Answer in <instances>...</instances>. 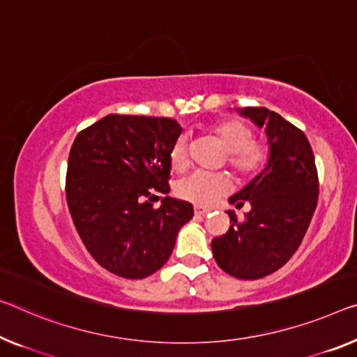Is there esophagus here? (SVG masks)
<instances>
[{
    "label": "esophagus",
    "mask_w": 357,
    "mask_h": 357,
    "mask_svg": "<svg viewBox=\"0 0 357 357\" xmlns=\"http://www.w3.org/2000/svg\"><path fill=\"white\" fill-rule=\"evenodd\" d=\"M211 211L209 209H206V207H201V206H196L195 207V213L196 215H199V217H204L206 213H209Z\"/></svg>",
    "instance_id": "obj_1"
}]
</instances>
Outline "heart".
I'll return each instance as SVG.
<instances>
[{
	"mask_svg": "<svg viewBox=\"0 0 357 357\" xmlns=\"http://www.w3.org/2000/svg\"><path fill=\"white\" fill-rule=\"evenodd\" d=\"M211 135L227 150V164L241 178H252L260 174L268 161V151L254 139V129L241 119H227L211 128ZM171 166L182 172L190 166L188 137L180 134L171 146ZM231 190V178L225 172H193L178 180L175 193L197 206H211Z\"/></svg>",
	"mask_w": 357,
	"mask_h": 357,
	"instance_id": "obj_1",
	"label": "heart"
}]
</instances>
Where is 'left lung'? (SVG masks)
Instances as JSON below:
<instances>
[{
	"label": "left lung",
	"instance_id": "1",
	"mask_svg": "<svg viewBox=\"0 0 357 357\" xmlns=\"http://www.w3.org/2000/svg\"><path fill=\"white\" fill-rule=\"evenodd\" d=\"M265 126L270 158L265 169L229 204H250L244 220L228 211V231L212 239L217 265L238 279H260L286 265L310 227L319 195L317 169L303 130L263 107L238 109Z\"/></svg>",
	"mask_w": 357,
	"mask_h": 357
}]
</instances>
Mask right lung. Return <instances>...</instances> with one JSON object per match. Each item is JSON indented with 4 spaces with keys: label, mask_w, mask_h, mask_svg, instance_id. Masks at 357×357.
I'll list each match as a JSON object with an SVG mask.
<instances>
[{
    "label": "right lung",
    "mask_w": 357,
    "mask_h": 357,
    "mask_svg": "<svg viewBox=\"0 0 357 357\" xmlns=\"http://www.w3.org/2000/svg\"><path fill=\"white\" fill-rule=\"evenodd\" d=\"M182 132L171 118L108 114L76 135L65 195L81 241L109 273L142 279L169 260L193 206L169 193L171 146Z\"/></svg>",
    "instance_id": "1"
}]
</instances>
